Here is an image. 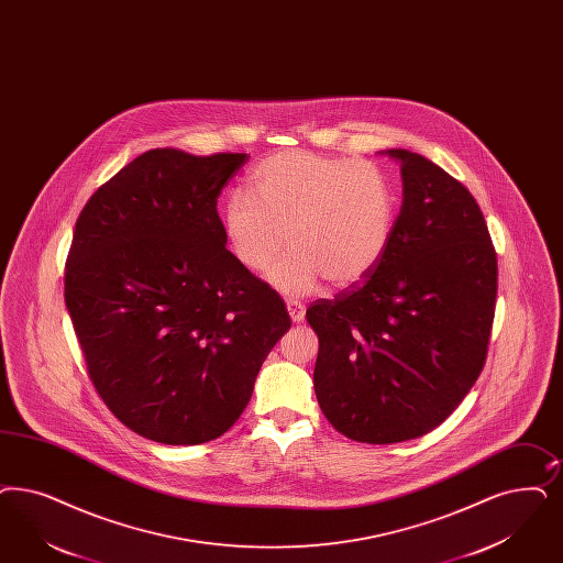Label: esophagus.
<instances>
[{"mask_svg": "<svg viewBox=\"0 0 563 563\" xmlns=\"http://www.w3.org/2000/svg\"><path fill=\"white\" fill-rule=\"evenodd\" d=\"M287 310H289V316H291V320L295 324L303 322V318H306V310H303V306H301V303H297V301H287Z\"/></svg>", "mask_w": 563, "mask_h": 563, "instance_id": "34e87169", "label": "esophagus"}]
</instances>
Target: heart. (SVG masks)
Returning a JSON list of instances; mask_svg holds the SVG:
<instances>
[{"label":"heart","mask_w":563,"mask_h":563,"mask_svg":"<svg viewBox=\"0 0 563 563\" xmlns=\"http://www.w3.org/2000/svg\"><path fill=\"white\" fill-rule=\"evenodd\" d=\"M252 191L224 203V234L236 262L262 272L283 252L268 280L278 291L303 297L324 280L351 289L385 257L395 227V197L385 175L350 157L280 152L252 173Z\"/></svg>","instance_id":"b5f03b06"}]
</instances>
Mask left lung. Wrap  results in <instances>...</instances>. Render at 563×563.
<instances>
[{
  "mask_svg": "<svg viewBox=\"0 0 563 563\" xmlns=\"http://www.w3.org/2000/svg\"><path fill=\"white\" fill-rule=\"evenodd\" d=\"M401 164L404 201L387 253L366 280L313 301V388L351 441L418 439L462 404L485 366L497 297V253L460 180L424 155Z\"/></svg>",
  "mask_w": 563,
  "mask_h": 563,
  "instance_id": "left-lung-1",
  "label": "left lung"
}]
</instances>
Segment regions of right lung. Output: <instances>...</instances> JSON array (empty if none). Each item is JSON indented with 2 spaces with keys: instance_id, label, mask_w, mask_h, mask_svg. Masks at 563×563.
Instances as JSON below:
<instances>
[{
  "instance_id": "add662e5",
  "label": "right lung",
  "mask_w": 563,
  "mask_h": 563,
  "mask_svg": "<svg viewBox=\"0 0 563 563\" xmlns=\"http://www.w3.org/2000/svg\"><path fill=\"white\" fill-rule=\"evenodd\" d=\"M245 162L150 150L78 216L66 308L99 397L155 443L199 445L224 434L291 329L280 295L227 250L216 210Z\"/></svg>"
}]
</instances>
